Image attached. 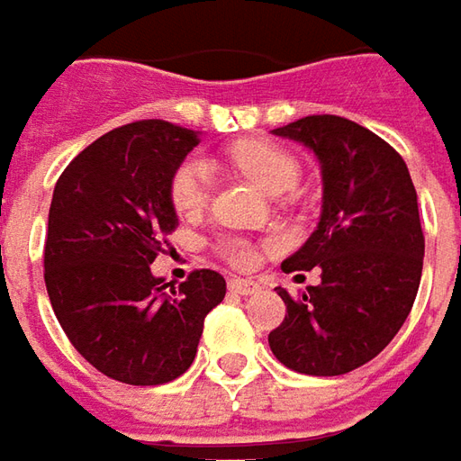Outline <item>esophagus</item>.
I'll return each mask as SVG.
<instances>
[{
    "label": "esophagus",
    "instance_id": "esophagus-1",
    "mask_svg": "<svg viewBox=\"0 0 461 461\" xmlns=\"http://www.w3.org/2000/svg\"><path fill=\"white\" fill-rule=\"evenodd\" d=\"M230 290L237 295H255L259 290V283H255V280H231Z\"/></svg>",
    "mask_w": 461,
    "mask_h": 461
}]
</instances>
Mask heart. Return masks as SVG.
Returning a JSON list of instances; mask_svg holds the SVG:
<instances>
[{"label": "heart", "mask_w": 461, "mask_h": 461, "mask_svg": "<svg viewBox=\"0 0 461 461\" xmlns=\"http://www.w3.org/2000/svg\"><path fill=\"white\" fill-rule=\"evenodd\" d=\"M230 161L257 186L280 196L297 184L300 164L293 153H287L267 140H240L230 149ZM212 189V164L202 156H189L181 161L171 176V204L181 217H194L204 209ZM221 252L237 267H249L255 262V249L244 240H224Z\"/></svg>", "instance_id": "b5f03b06"}]
</instances>
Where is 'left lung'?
<instances>
[{"label":"left lung","instance_id":"8db88e82","mask_svg":"<svg viewBox=\"0 0 461 461\" xmlns=\"http://www.w3.org/2000/svg\"><path fill=\"white\" fill-rule=\"evenodd\" d=\"M315 153L321 221L283 262L321 270V285L287 305L270 333L275 358L308 375H340L375 358L409 318L421 283L424 234L416 189L399 153L340 115H308L272 131Z\"/></svg>","mask_w":461,"mask_h":461}]
</instances>
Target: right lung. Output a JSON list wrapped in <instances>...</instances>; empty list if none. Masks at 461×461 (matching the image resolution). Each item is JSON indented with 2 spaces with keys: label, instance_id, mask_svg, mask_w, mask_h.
<instances>
[{
  "label": "right lung",
  "instance_id": "obj_1",
  "mask_svg": "<svg viewBox=\"0 0 461 461\" xmlns=\"http://www.w3.org/2000/svg\"><path fill=\"white\" fill-rule=\"evenodd\" d=\"M199 131L166 121L115 128L75 156L52 191L45 285L75 350L100 374L158 386L194 363L204 318L224 300L214 270L174 287L151 272L178 227L171 176Z\"/></svg>",
  "mask_w": 461,
  "mask_h": 461
}]
</instances>
